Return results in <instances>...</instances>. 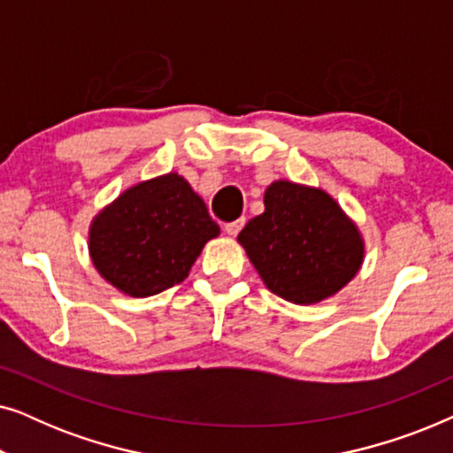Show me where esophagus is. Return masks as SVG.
Listing matches in <instances>:
<instances>
[{
	"label": "esophagus",
	"mask_w": 453,
	"mask_h": 453,
	"mask_svg": "<svg viewBox=\"0 0 453 453\" xmlns=\"http://www.w3.org/2000/svg\"><path fill=\"white\" fill-rule=\"evenodd\" d=\"M245 225V219H239V220H233V222H226L225 225V233L231 234V237H237L241 228Z\"/></svg>",
	"instance_id": "1"
}]
</instances>
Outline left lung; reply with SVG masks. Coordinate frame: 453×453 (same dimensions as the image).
I'll return each mask as SVG.
<instances>
[{
    "label": "left lung",
    "mask_w": 453,
    "mask_h": 453,
    "mask_svg": "<svg viewBox=\"0 0 453 453\" xmlns=\"http://www.w3.org/2000/svg\"><path fill=\"white\" fill-rule=\"evenodd\" d=\"M264 203L237 239L272 293L309 305L350 282L363 264V241L330 196L276 181Z\"/></svg>",
    "instance_id": "left-lung-1"
}]
</instances>
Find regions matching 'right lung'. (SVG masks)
Instances as JSON below:
<instances>
[{"mask_svg":"<svg viewBox=\"0 0 453 453\" xmlns=\"http://www.w3.org/2000/svg\"><path fill=\"white\" fill-rule=\"evenodd\" d=\"M220 233L206 203L177 173L127 189L90 228V256L104 280L152 296L188 278L202 247Z\"/></svg>","mask_w":453,"mask_h":453,"instance_id":"right-lung-1","label":"right lung"}]
</instances>
